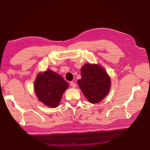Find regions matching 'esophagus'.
I'll use <instances>...</instances> for the list:
<instances>
[{
    "label": "esophagus",
    "mask_w": 150,
    "mask_h": 150,
    "mask_svg": "<svg viewBox=\"0 0 150 150\" xmlns=\"http://www.w3.org/2000/svg\"><path fill=\"white\" fill-rule=\"evenodd\" d=\"M70 85H71V86L72 88H75L76 87V83H74V82H72V81H71V82L70 83Z\"/></svg>",
    "instance_id": "obj_1"
}]
</instances>
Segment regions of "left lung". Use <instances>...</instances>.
<instances>
[{
    "label": "left lung",
    "instance_id": "1",
    "mask_svg": "<svg viewBox=\"0 0 150 150\" xmlns=\"http://www.w3.org/2000/svg\"><path fill=\"white\" fill-rule=\"evenodd\" d=\"M81 79L78 84L89 103L100 102L109 93L111 79L106 71L99 64H84L81 70Z\"/></svg>",
    "mask_w": 150,
    "mask_h": 150
}]
</instances>
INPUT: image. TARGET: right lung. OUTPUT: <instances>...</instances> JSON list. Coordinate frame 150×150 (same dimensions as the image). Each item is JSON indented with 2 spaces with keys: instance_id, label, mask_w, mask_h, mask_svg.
I'll list each match as a JSON object with an SVG mask.
<instances>
[{
  "instance_id": "obj_1",
  "label": "right lung",
  "mask_w": 150,
  "mask_h": 150,
  "mask_svg": "<svg viewBox=\"0 0 150 150\" xmlns=\"http://www.w3.org/2000/svg\"><path fill=\"white\" fill-rule=\"evenodd\" d=\"M68 83L52 70L39 72L34 82V91L39 100L50 108L57 107Z\"/></svg>"
}]
</instances>
